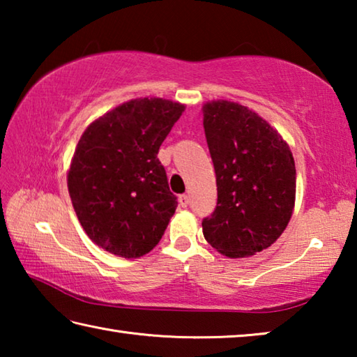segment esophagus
Here are the masks:
<instances>
[{
    "instance_id": "esophagus-1",
    "label": "esophagus",
    "mask_w": 357,
    "mask_h": 357,
    "mask_svg": "<svg viewBox=\"0 0 357 357\" xmlns=\"http://www.w3.org/2000/svg\"><path fill=\"white\" fill-rule=\"evenodd\" d=\"M178 202H179L181 206H183V208H187V206H189V203H190V198H189V195H179Z\"/></svg>"
}]
</instances>
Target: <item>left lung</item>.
Wrapping results in <instances>:
<instances>
[{"instance_id":"8db88e82","label":"left lung","mask_w":357,"mask_h":357,"mask_svg":"<svg viewBox=\"0 0 357 357\" xmlns=\"http://www.w3.org/2000/svg\"><path fill=\"white\" fill-rule=\"evenodd\" d=\"M203 126L217 183V206L202 222L204 239L228 258L255 255L291 219V151L268 121L236 102H206Z\"/></svg>"}]
</instances>
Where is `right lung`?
Instances as JSON below:
<instances>
[{"label":"right lung","instance_id":"obj_1","mask_svg":"<svg viewBox=\"0 0 357 357\" xmlns=\"http://www.w3.org/2000/svg\"><path fill=\"white\" fill-rule=\"evenodd\" d=\"M184 108L132 99L93 121L78 140L68 173L72 206L89 239L113 255H146L176 211L157 154Z\"/></svg>","mask_w":357,"mask_h":357}]
</instances>
